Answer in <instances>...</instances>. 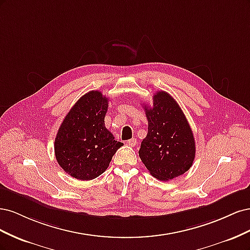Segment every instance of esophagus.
Wrapping results in <instances>:
<instances>
[{
    "instance_id": "34e87169",
    "label": "esophagus",
    "mask_w": 250,
    "mask_h": 250,
    "mask_svg": "<svg viewBox=\"0 0 250 250\" xmlns=\"http://www.w3.org/2000/svg\"><path fill=\"white\" fill-rule=\"evenodd\" d=\"M126 144H127V145L133 147V146H135V144H137V140H135V139H130V140H128L126 142Z\"/></svg>"
}]
</instances>
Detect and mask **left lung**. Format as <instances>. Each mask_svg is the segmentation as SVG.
I'll return each instance as SVG.
<instances>
[{
	"label": "left lung",
	"instance_id": "1",
	"mask_svg": "<svg viewBox=\"0 0 250 250\" xmlns=\"http://www.w3.org/2000/svg\"><path fill=\"white\" fill-rule=\"evenodd\" d=\"M148 133L139 154L153 177L170 180L192 167L195 140L192 129L177 102L167 92L153 95V107L145 105Z\"/></svg>",
	"mask_w": 250,
	"mask_h": 250
}]
</instances>
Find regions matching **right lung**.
<instances>
[{
    "label": "right lung",
    "mask_w": 250,
    "mask_h": 250,
    "mask_svg": "<svg viewBox=\"0 0 250 250\" xmlns=\"http://www.w3.org/2000/svg\"><path fill=\"white\" fill-rule=\"evenodd\" d=\"M107 108L108 98L92 90L75 103L60 125L54 144L56 161L72 177L92 180L101 175L123 146L105 127Z\"/></svg>",
    "instance_id": "add662e5"
}]
</instances>
